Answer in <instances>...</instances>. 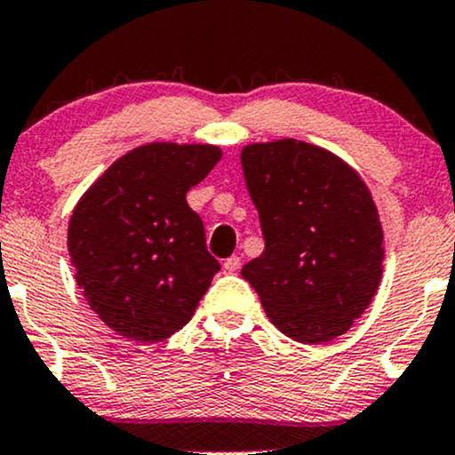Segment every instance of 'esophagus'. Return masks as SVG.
<instances>
[{
	"label": "esophagus",
	"instance_id": "34e87169",
	"mask_svg": "<svg viewBox=\"0 0 455 455\" xmlns=\"http://www.w3.org/2000/svg\"><path fill=\"white\" fill-rule=\"evenodd\" d=\"M223 268H226L228 273H236L238 268H241V258L238 256H229L226 262H223Z\"/></svg>",
	"mask_w": 455,
	"mask_h": 455
}]
</instances>
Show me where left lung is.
Here are the masks:
<instances>
[{
    "instance_id": "1",
    "label": "left lung",
    "mask_w": 455,
    "mask_h": 455,
    "mask_svg": "<svg viewBox=\"0 0 455 455\" xmlns=\"http://www.w3.org/2000/svg\"><path fill=\"white\" fill-rule=\"evenodd\" d=\"M265 251L241 268L288 339L345 334L382 280L384 232L366 184L331 151L295 139L241 151Z\"/></svg>"
}]
</instances>
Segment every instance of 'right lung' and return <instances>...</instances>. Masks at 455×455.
I'll return each instance as SVG.
<instances>
[{"mask_svg": "<svg viewBox=\"0 0 455 455\" xmlns=\"http://www.w3.org/2000/svg\"><path fill=\"white\" fill-rule=\"evenodd\" d=\"M221 160L214 145L128 151L82 195L69 221L71 265L91 310L136 343L182 330L221 268L187 204Z\"/></svg>", "mask_w": 455, "mask_h": 455, "instance_id": "right-lung-1", "label": "right lung"}]
</instances>
